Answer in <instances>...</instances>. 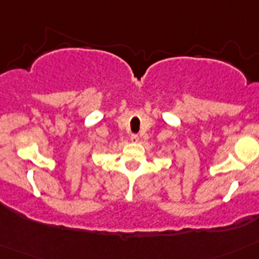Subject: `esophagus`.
Segmentation results:
<instances>
[{
  "label": "esophagus",
  "mask_w": 259,
  "mask_h": 259,
  "mask_svg": "<svg viewBox=\"0 0 259 259\" xmlns=\"http://www.w3.org/2000/svg\"><path fill=\"white\" fill-rule=\"evenodd\" d=\"M131 140L132 141H139V136H137V135H131Z\"/></svg>",
  "instance_id": "1"
}]
</instances>
